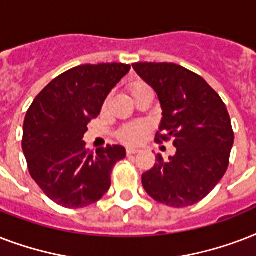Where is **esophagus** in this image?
<instances>
[{"mask_svg": "<svg viewBox=\"0 0 256 256\" xmlns=\"http://www.w3.org/2000/svg\"><path fill=\"white\" fill-rule=\"evenodd\" d=\"M140 152L138 148H126V152H128V156H132V154H136V152Z\"/></svg>", "mask_w": 256, "mask_h": 256, "instance_id": "1", "label": "esophagus"}]
</instances>
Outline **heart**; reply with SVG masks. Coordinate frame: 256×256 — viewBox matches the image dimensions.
<instances>
[{
  "instance_id": "b5f03b06",
  "label": "heart",
  "mask_w": 256,
  "mask_h": 256,
  "mask_svg": "<svg viewBox=\"0 0 256 256\" xmlns=\"http://www.w3.org/2000/svg\"><path fill=\"white\" fill-rule=\"evenodd\" d=\"M144 88H148V86L144 82H132V85L128 86V92L132 94V96H134L138 94L140 92L144 90ZM148 130V126L144 124H128L126 128H122V132H120V140H124V142H128V144H132V142H136V140H140L142 134Z\"/></svg>"
}]
</instances>
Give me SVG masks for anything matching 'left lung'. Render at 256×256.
Listing matches in <instances>:
<instances>
[{
	"label": "left lung",
	"mask_w": 256,
	"mask_h": 256,
	"mask_svg": "<svg viewBox=\"0 0 256 256\" xmlns=\"http://www.w3.org/2000/svg\"><path fill=\"white\" fill-rule=\"evenodd\" d=\"M132 69L154 88L162 108L156 142L172 138L175 156H156L142 184L152 199L170 207L202 200L228 168L234 132L226 104L200 76L175 64L136 62Z\"/></svg>",
	"instance_id": "8db88e82"
}]
</instances>
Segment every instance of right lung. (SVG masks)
<instances>
[{"instance_id": "1", "label": "right lung", "mask_w": 256, "mask_h": 256, "mask_svg": "<svg viewBox=\"0 0 256 256\" xmlns=\"http://www.w3.org/2000/svg\"><path fill=\"white\" fill-rule=\"evenodd\" d=\"M130 72L124 64L81 65L42 90L26 112L22 150L32 178L53 202L81 208L98 202L112 170L126 156L120 144L88 152L82 140L106 96Z\"/></svg>"}]
</instances>
